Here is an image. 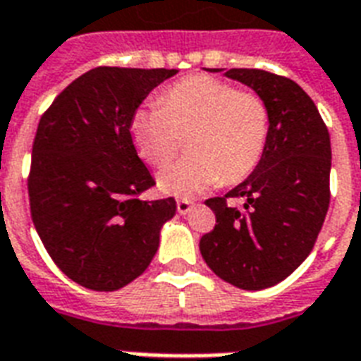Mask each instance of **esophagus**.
I'll use <instances>...</instances> for the list:
<instances>
[{
    "mask_svg": "<svg viewBox=\"0 0 361 361\" xmlns=\"http://www.w3.org/2000/svg\"><path fill=\"white\" fill-rule=\"evenodd\" d=\"M192 207H194V203H192L190 200H178L177 202V211L180 215H188L192 211Z\"/></svg>",
    "mask_w": 361,
    "mask_h": 361,
    "instance_id": "34e87169",
    "label": "esophagus"
}]
</instances>
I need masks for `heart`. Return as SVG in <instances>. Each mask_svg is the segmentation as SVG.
Listing matches in <instances>:
<instances>
[{
  "instance_id": "b5f03b06",
  "label": "heart",
  "mask_w": 361,
  "mask_h": 361,
  "mask_svg": "<svg viewBox=\"0 0 361 361\" xmlns=\"http://www.w3.org/2000/svg\"><path fill=\"white\" fill-rule=\"evenodd\" d=\"M268 108L255 93L228 81L194 74L171 85L159 102L133 114L129 131L148 165L167 164L178 146V133L190 131L186 158L158 175L165 194L190 197L222 180L240 183L259 165L268 140Z\"/></svg>"
}]
</instances>
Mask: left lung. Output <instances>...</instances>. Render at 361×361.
I'll use <instances>...</instances> for the list:
<instances>
[{
    "label": "left lung",
    "mask_w": 361,
    "mask_h": 361,
    "mask_svg": "<svg viewBox=\"0 0 361 361\" xmlns=\"http://www.w3.org/2000/svg\"><path fill=\"white\" fill-rule=\"evenodd\" d=\"M224 75L264 100L270 126L253 173L224 197L205 202L216 224L200 251L221 280L259 291L286 280L312 251L329 207L331 140L314 100L293 80L257 68ZM228 197H242L244 209L230 208Z\"/></svg>",
    "instance_id": "obj_1"
}]
</instances>
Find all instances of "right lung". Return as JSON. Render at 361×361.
<instances>
[{
	"label": "right lung",
	"mask_w": 361,
	"mask_h": 361,
	"mask_svg": "<svg viewBox=\"0 0 361 361\" xmlns=\"http://www.w3.org/2000/svg\"><path fill=\"white\" fill-rule=\"evenodd\" d=\"M165 68L99 66L74 80L39 119L32 146V221L55 264L75 283L116 291L145 272L173 197L145 202L154 186L133 145V114Z\"/></svg>",
	"instance_id": "right-lung-1"
}]
</instances>
